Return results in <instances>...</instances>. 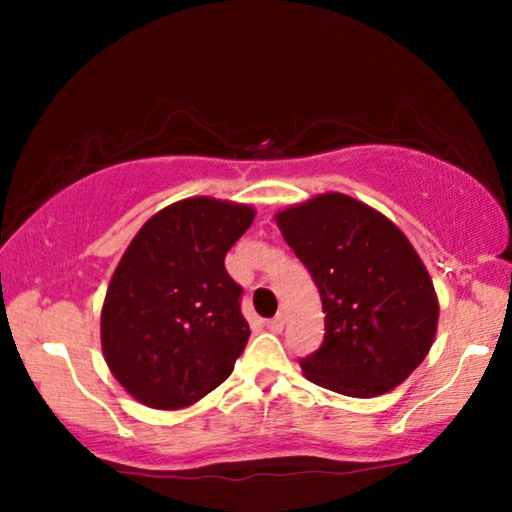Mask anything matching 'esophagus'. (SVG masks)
I'll return each instance as SVG.
<instances>
[{
	"mask_svg": "<svg viewBox=\"0 0 512 512\" xmlns=\"http://www.w3.org/2000/svg\"><path fill=\"white\" fill-rule=\"evenodd\" d=\"M265 326H268V331L272 333H279L284 328V314H275V317L265 321Z\"/></svg>",
	"mask_w": 512,
	"mask_h": 512,
	"instance_id": "obj_1",
	"label": "esophagus"
}]
</instances>
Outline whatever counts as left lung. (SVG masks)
I'll return each instance as SVG.
<instances>
[{
	"label": "left lung",
	"mask_w": 512,
	"mask_h": 512,
	"mask_svg": "<svg viewBox=\"0 0 512 512\" xmlns=\"http://www.w3.org/2000/svg\"><path fill=\"white\" fill-rule=\"evenodd\" d=\"M277 226L310 270L326 314L324 342L300 359L307 380L354 398L408 380L438 326L433 282L408 237L342 193L284 209Z\"/></svg>",
	"instance_id": "obj_1"
}]
</instances>
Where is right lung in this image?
<instances>
[{
    "label": "right lung",
    "mask_w": 512,
    "mask_h": 512,
    "mask_svg": "<svg viewBox=\"0 0 512 512\" xmlns=\"http://www.w3.org/2000/svg\"><path fill=\"white\" fill-rule=\"evenodd\" d=\"M247 205L188 198L160 209L125 249L102 305V352L123 389L186 408L233 373L249 340L226 254L254 221Z\"/></svg>",
    "instance_id": "add662e5"
}]
</instances>
